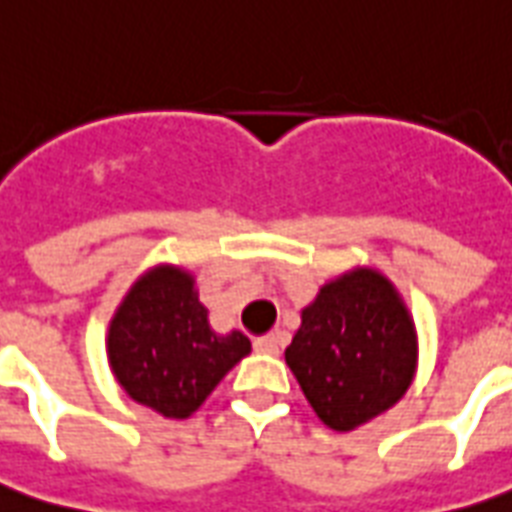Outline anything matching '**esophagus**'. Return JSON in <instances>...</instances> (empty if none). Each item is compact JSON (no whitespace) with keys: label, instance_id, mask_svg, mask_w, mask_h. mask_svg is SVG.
<instances>
[{"label":"esophagus","instance_id":"34e87169","mask_svg":"<svg viewBox=\"0 0 512 512\" xmlns=\"http://www.w3.org/2000/svg\"><path fill=\"white\" fill-rule=\"evenodd\" d=\"M281 345H284V335H281V332H276V335L257 337L255 340L257 353H268V356H279Z\"/></svg>","mask_w":512,"mask_h":512}]
</instances>
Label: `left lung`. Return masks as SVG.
<instances>
[{
  "instance_id": "left-lung-1",
  "label": "left lung",
  "mask_w": 512,
  "mask_h": 512,
  "mask_svg": "<svg viewBox=\"0 0 512 512\" xmlns=\"http://www.w3.org/2000/svg\"><path fill=\"white\" fill-rule=\"evenodd\" d=\"M284 356L319 420L353 430L412 385L417 337L390 281L356 271L321 289Z\"/></svg>"
}]
</instances>
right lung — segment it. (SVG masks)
Instances as JSON below:
<instances>
[{
	"label": "right lung",
	"instance_id": "add662e5",
	"mask_svg": "<svg viewBox=\"0 0 512 512\" xmlns=\"http://www.w3.org/2000/svg\"><path fill=\"white\" fill-rule=\"evenodd\" d=\"M241 332L217 337L188 273L154 268L130 289L108 329L116 380L138 404L183 420L247 356Z\"/></svg>",
	"mask_w": 512,
	"mask_h": 512
}]
</instances>
